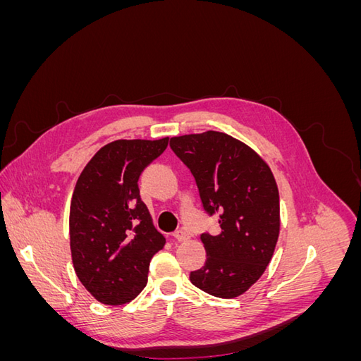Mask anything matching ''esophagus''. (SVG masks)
Masks as SVG:
<instances>
[{
	"label": "esophagus",
	"mask_w": 361,
	"mask_h": 361,
	"mask_svg": "<svg viewBox=\"0 0 361 361\" xmlns=\"http://www.w3.org/2000/svg\"><path fill=\"white\" fill-rule=\"evenodd\" d=\"M173 236H174V239H176V241H179V243H185V241H188V239H190L188 233L185 232V231H176V232L173 233Z\"/></svg>",
	"instance_id": "esophagus-1"
}]
</instances>
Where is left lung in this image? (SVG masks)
Here are the masks:
<instances>
[{
	"label": "left lung",
	"instance_id": "obj_1",
	"mask_svg": "<svg viewBox=\"0 0 361 361\" xmlns=\"http://www.w3.org/2000/svg\"><path fill=\"white\" fill-rule=\"evenodd\" d=\"M170 147L191 170L204 211L220 215V233L200 236L206 262L190 280L214 297H239L264 274L279 239L272 171L253 149L216 130L173 137Z\"/></svg>",
	"mask_w": 361,
	"mask_h": 361
}]
</instances>
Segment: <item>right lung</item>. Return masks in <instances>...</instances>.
Masks as SVG:
<instances>
[{
  "instance_id": "obj_1",
  "label": "right lung",
  "mask_w": 361,
  "mask_h": 361,
  "mask_svg": "<svg viewBox=\"0 0 361 361\" xmlns=\"http://www.w3.org/2000/svg\"><path fill=\"white\" fill-rule=\"evenodd\" d=\"M161 140H116L96 152L76 180L69 235L76 276L108 305L133 301L147 285L150 259L164 238L140 199L138 179L167 149Z\"/></svg>"
}]
</instances>
